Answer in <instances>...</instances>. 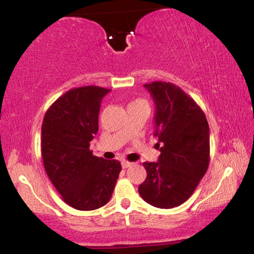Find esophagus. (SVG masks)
Returning <instances> with one entry per match:
<instances>
[{"instance_id": "1", "label": "esophagus", "mask_w": 254, "mask_h": 254, "mask_svg": "<svg viewBox=\"0 0 254 254\" xmlns=\"http://www.w3.org/2000/svg\"><path fill=\"white\" fill-rule=\"evenodd\" d=\"M121 165H123L124 169H127V168H129V166L131 165V163L128 162V161H125V159H124V161L121 162Z\"/></svg>"}]
</instances>
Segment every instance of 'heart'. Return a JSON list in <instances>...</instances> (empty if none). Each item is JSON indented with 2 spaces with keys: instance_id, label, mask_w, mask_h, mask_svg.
I'll return each instance as SVG.
<instances>
[{
  "instance_id": "obj_1",
  "label": "heart",
  "mask_w": 254,
  "mask_h": 254,
  "mask_svg": "<svg viewBox=\"0 0 254 254\" xmlns=\"http://www.w3.org/2000/svg\"><path fill=\"white\" fill-rule=\"evenodd\" d=\"M136 104H145V103L143 102V100L138 99V100H135V102H133V103H130L129 106H130V105H136Z\"/></svg>"
}]
</instances>
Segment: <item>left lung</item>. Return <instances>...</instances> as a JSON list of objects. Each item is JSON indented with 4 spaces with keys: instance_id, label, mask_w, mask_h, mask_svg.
<instances>
[{
    "instance_id": "1",
    "label": "left lung",
    "mask_w": 254,
    "mask_h": 254,
    "mask_svg": "<svg viewBox=\"0 0 254 254\" xmlns=\"http://www.w3.org/2000/svg\"><path fill=\"white\" fill-rule=\"evenodd\" d=\"M156 104L157 163H143L138 193L151 206L170 209L192 195L209 165V126L192 97L170 82L144 84Z\"/></svg>"
}]
</instances>
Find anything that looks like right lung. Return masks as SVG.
Wrapping results in <instances>:
<instances>
[{"label": "right lung", "mask_w": 254, "mask_h": 254, "mask_svg": "<svg viewBox=\"0 0 254 254\" xmlns=\"http://www.w3.org/2000/svg\"><path fill=\"white\" fill-rule=\"evenodd\" d=\"M110 89L88 85L64 93L45 113L41 156L48 178L69 206L95 210L109 202L121 171L117 159L97 157L90 141L98 131L100 102Z\"/></svg>", "instance_id": "add662e5"}]
</instances>
